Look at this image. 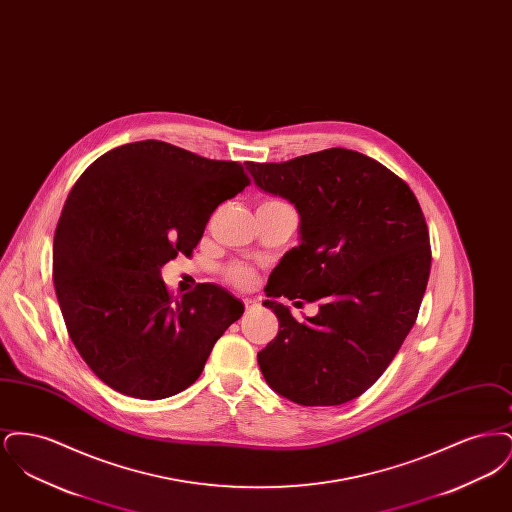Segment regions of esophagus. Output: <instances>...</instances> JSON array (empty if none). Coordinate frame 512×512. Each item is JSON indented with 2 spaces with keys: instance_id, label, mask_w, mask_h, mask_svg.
<instances>
[{
  "instance_id": "obj_1",
  "label": "esophagus",
  "mask_w": 512,
  "mask_h": 512,
  "mask_svg": "<svg viewBox=\"0 0 512 512\" xmlns=\"http://www.w3.org/2000/svg\"><path fill=\"white\" fill-rule=\"evenodd\" d=\"M244 305H245V309H247V311H251V309H253V307H255V305H257V303H255V301H253V299H244Z\"/></svg>"
}]
</instances>
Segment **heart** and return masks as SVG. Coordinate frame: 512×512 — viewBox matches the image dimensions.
Instances as JSON below:
<instances>
[{
    "label": "heart",
    "instance_id": "heart-1",
    "mask_svg": "<svg viewBox=\"0 0 512 512\" xmlns=\"http://www.w3.org/2000/svg\"><path fill=\"white\" fill-rule=\"evenodd\" d=\"M226 280L238 288H244L247 284H251L253 280V270L240 263H234L226 268Z\"/></svg>",
    "mask_w": 512,
    "mask_h": 512
}]
</instances>
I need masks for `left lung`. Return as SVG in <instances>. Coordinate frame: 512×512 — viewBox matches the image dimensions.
<instances>
[{
	"label": "left lung",
	"mask_w": 512,
	"mask_h": 512,
	"mask_svg": "<svg viewBox=\"0 0 512 512\" xmlns=\"http://www.w3.org/2000/svg\"><path fill=\"white\" fill-rule=\"evenodd\" d=\"M247 169L301 217V244L268 276L278 336L257 353L261 372L293 403H347L384 374L418 317L432 265L422 209L397 174L343 147ZM282 294L318 300V315L297 323Z\"/></svg>",
	"instance_id": "left-lung-1"
}]
</instances>
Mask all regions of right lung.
I'll return each mask as SVG.
<instances>
[{"label": "right lung", "instance_id": "add662e5", "mask_svg": "<svg viewBox=\"0 0 512 512\" xmlns=\"http://www.w3.org/2000/svg\"><path fill=\"white\" fill-rule=\"evenodd\" d=\"M249 184L240 163L159 140L115 147L76 180L53 238V282L74 347L109 388L149 401L186 390L244 315L209 282L172 297L161 267L192 255L213 211Z\"/></svg>", "mask_w": 512, "mask_h": 512}]
</instances>
